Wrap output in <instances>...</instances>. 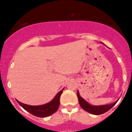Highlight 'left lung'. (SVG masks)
<instances>
[{"label":"left lung","instance_id":"1","mask_svg":"<svg viewBox=\"0 0 132 132\" xmlns=\"http://www.w3.org/2000/svg\"><path fill=\"white\" fill-rule=\"evenodd\" d=\"M77 95L79 103L80 104V106H81V108L85 111H86V112H89V113L93 115H101L104 113H106L109 110H110L117 103V102L118 101V100H117L115 103L110 104H105V105L101 106H93L89 104L88 102H86L84 100V98H82L80 97L79 91H77Z\"/></svg>","mask_w":132,"mask_h":132}]
</instances>
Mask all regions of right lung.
Listing matches in <instances>:
<instances>
[{"label":"right lung","mask_w":132,"mask_h":132,"mask_svg":"<svg viewBox=\"0 0 132 132\" xmlns=\"http://www.w3.org/2000/svg\"><path fill=\"white\" fill-rule=\"evenodd\" d=\"M64 90V88L60 91L53 98V100L47 104L39 106H31L20 103L16 100L17 103L25 110L36 117H46L54 113L58 110L60 105V97Z\"/></svg>","instance_id":"add662e5"}]
</instances>
